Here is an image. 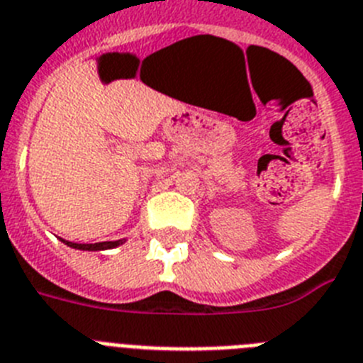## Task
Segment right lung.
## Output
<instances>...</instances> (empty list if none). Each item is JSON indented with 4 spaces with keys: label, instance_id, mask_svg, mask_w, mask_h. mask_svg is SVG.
Here are the masks:
<instances>
[{
    "label": "right lung",
    "instance_id": "obj_1",
    "mask_svg": "<svg viewBox=\"0 0 363 363\" xmlns=\"http://www.w3.org/2000/svg\"><path fill=\"white\" fill-rule=\"evenodd\" d=\"M62 242H66L67 246L75 247V250H84V252H101V250H111V247L121 246L125 240H111V242H95V244H77L62 238Z\"/></svg>",
    "mask_w": 363,
    "mask_h": 363
}]
</instances>
